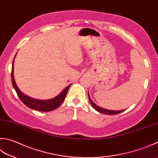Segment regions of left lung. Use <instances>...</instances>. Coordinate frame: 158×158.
I'll return each instance as SVG.
<instances>
[{
    "mask_svg": "<svg viewBox=\"0 0 158 158\" xmlns=\"http://www.w3.org/2000/svg\"><path fill=\"white\" fill-rule=\"evenodd\" d=\"M88 96H89V101H90V102L91 104V105L93 106L94 108L96 110V111H99L100 113H102V114H106V115H115V114H120V113H122L124 111H125V110H120V111H111V110H107V109H102L101 108V107L98 106V105H96V104H95L92 100L91 99L90 96H89V95L88 94Z\"/></svg>",
    "mask_w": 158,
    "mask_h": 158,
    "instance_id": "1",
    "label": "left lung"
}]
</instances>
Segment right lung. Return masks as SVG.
I'll use <instances>...</instances> for the list:
<instances>
[{"label":"right lung","mask_w":158,"mask_h":158,"mask_svg":"<svg viewBox=\"0 0 158 158\" xmlns=\"http://www.w3.org/2000/svg\"><path fill=\"white\" fill-rule=\"evenodd\" d=\"M13 64L14 61L12 62V69H11V82H12L13 87L15 89V91H16V94L18 95V96L19 97L20 100H21L27 106H28L29 108L30 109L36 110V111L47 112L53 111V110L58 108V107L61 105L62 102L64 101L65 97H66L67 91L69 90V88L70 87L71 84L68 85L67 87L58 95V96H57L56 98H52V99L47 100H40L34 99V98L27 96L26 95L23 94L22 92L20 91V89L18 88L14 78Z\"/></svg>","instance_id":"right-lung-1"}]
</instances>
